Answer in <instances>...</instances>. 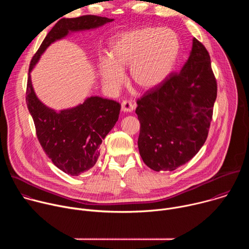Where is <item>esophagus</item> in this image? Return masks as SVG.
I'll use <instances>...</instances> for the list:
<instances>
[{
  "mask_svg": "<svg viewBox=\"0 0 249 249\" xmlns=\"http://www.w3.org/2000/svg\"><path fill=\"white\" fill-rule=\"evenodd\" d=\"M134 108H135V105L129 100H124L121 104V109L123 112H132Z\"/></svg>",
  "mask_w": 249,
  "mask_h": 249,
  "instance_id": "obj_1",
  "label": "esophagus"
}]
</instances>
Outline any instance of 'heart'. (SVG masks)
Masks as SVG:
<instances>
[{
    "label": "heart",
    "mask_w": 249,
    "mask_h": 249,
    "mask_svg": "<svg viewBox=\"0 0 249 249\" xmlns=\"http://www.w3.org/2000/svg\"><path fill=\"white\" fill-rule=\"evenodd\" d=\"M180 42L169 28L141 27L117 34L109 46V57L99 60L101 81L114 91L124 81L129 67L130 82L142 90H152L169 77L179 56Z\"/></svg>",
    "instance_id": "b5f03b06"
}]
</instances>
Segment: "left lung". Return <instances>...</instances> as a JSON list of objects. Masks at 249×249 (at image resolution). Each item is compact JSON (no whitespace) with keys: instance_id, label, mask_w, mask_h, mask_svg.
Listing matches in <instances>:
<instances>
[{"instance_id":"left-lung-1","label":"left lung","mask_w":249,"mask_h":249,"mask_svg":"<svg viewBox=\"0 0 249 249\" xmlns=\"http://www.w3.org/2000/svg\"><path fill=\"white\" fill-rule=\"evenodd\" d=\"M216 98L210 55L193 38L180 72L137 100L138 148L143 161L155 171H172L189 161L206 142Z\"/></svg>"}]
</instances>
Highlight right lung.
Masks as SVG:
<instances>
[{"label": "right lung", "mask_w": 249, "mask_h": 249, "mask_svg": "<svg viewBox=\"0 0 249 249\" xmlns=\"http://www.w3.org/2000/svg\"><path fill=\"white\" fill-rule=\"evenodd\" d=\"M112 20L91 15L60 19L46 35L30 62L26 104L37 139L52 162L73 176L80 175L95 164L99 157V146L117 122L121 105L112 99L90 96L76 107L57 112L47 107L35 94L30 72L46 48L67 36L69 32L97 28Z\"/></svg>", "instance_id": "add662e5"}]
</instances>
